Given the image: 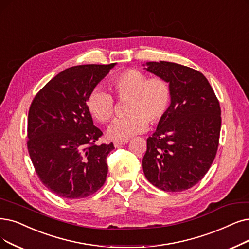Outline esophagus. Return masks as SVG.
Here are the masks:
<instances>
[{"label":"esophagus","instance_id":"1","mask_svg":"<svg viewBox=\"0 0 249 249\" xmlns=\"http://www.w3.org/2000/svg\"><path fill=\"white\" fill-rule=\"evenodd\" d=\"M127 143H128L127 140H126V141H114V142H113V145H114L115 148H119V147H122V146L127 144Z\"/></svg>","mask_w":249,"mask_h":249}]
</instances>
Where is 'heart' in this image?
I'll return each mask as SVG.
<instances>
[{
    "mask_svg": "<svg viewBox=\"0 0 249 249\" xmlns=\"http://www.w3.org/2000/svg\"><path fill=\"white\" fill-rule=\"evenodd\" d=\"M111 87L119 100L130 99L127 117L116 119L108 127L107 136L111 140L126 141L147 131L148 123L156 124L166 114L172 100L171 87L161 77L148 76L138 69H127L114 76ZM87 107L97 122L105 124L113 117L112 96L98 87L89 94Z\"/></svg>",
    "mask_w": 249,
    "mask_h": 249,
    "instance_id": "b5f03b06",
    "label": "heart"
}]
</instances>
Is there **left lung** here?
I'll use <instances>...</instances> for the list:
<instances>
[{
  "label": "left lung",
  "instance_id": "8db88e82",
  "mask_svg": "<svg viewBox=\"0 0 249 249\" xmlns=\"http://www.w3.org/2000/svg\"><path fill=\"white\" fill-rule=\"evenodd\" d=\"M144 69L168 83L172 100L156 131L147 139L142 164L153 186L187 190L210 170L221 132V107L206 77L178 63L146 62Z\"/></svg>",
  "mask_w": 249,
  "mask_h": 249
}]
</instances>
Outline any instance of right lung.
Returning <instances> with one entry per match:
<instances>
[{
    "label": "right lung",
    "instance_id": "1",
    "mask_svg": "<svg viewBox=\"0 0 249 249\" xmlns=\"http://www.w3.org/2000/svg\"><path fill=\"white\" fill-rule=\"evenodd\" d=\"M116 63L69 67L53 77L32 102L27 148L39 180L65 199L94 194L106 180V157L114 149L97 145L87 98Z\"/></svg>",
    "mask_w": 249,
    "mask_h": 249
}]
</instances>
